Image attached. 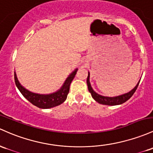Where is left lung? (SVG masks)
Segmentation results:
<instances>
[{"label":"left lung","instance_id":"1","mask_svg":"<svg viewBox=\"0 0 153 153\" xmlns=\"http://www.w3.org/2000/svg\"><path fill=\"white\" fill-rule=\"evenodd\" d=\"M89 78H90V73L88 72V77H87V85H88V88L89 92L91 94V97H93L94 100H95L96 102H97L98 103L102 104V105H110V106H113V105H121V104L124 103L128 100L131 97H132V95L134 94V92L136 91L137 90V87H138L139 82L140 80L138 82L136 86L134 87L132 90H131L130 91L128 92V93L123 94L119 95V96H116V97H105V96H102L99 94H97V92H95L94 91L93 88H92L91 85L90 81H89Z\"/></svg>","mask_w":153,"mask_h":153}]
</instances>
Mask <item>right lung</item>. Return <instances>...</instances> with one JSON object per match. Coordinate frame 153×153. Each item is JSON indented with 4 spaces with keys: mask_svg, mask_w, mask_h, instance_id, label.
Listing matches in <instances>:
<instances>
[{
    "mask_svg": "<svg viewBox=\"0 0 153 153\" xmlns=\"http://www.w3.org/2000/svg\"><path fill=\"white\" fill-rule=\"evenodd\" d=\"M77 71H78V68L75 69L73 73H71V74L67 78L65 83H63L62 86L59 89L56 91V92L48 94H40L33 93V92L26 89L19 83L15 72L14 80L18 89L21 92L22 94L24 96L25 98L27 99L30 103L34 105L35 106L39 107V108L48 109L58 106L66 100L69 91H70V83L75 78Z\"/></svg>",
    "mask_w": 153,
    "mask_h": 153,
    "instance_id": "1",
    "label": "right lung"
}]
</instances>
